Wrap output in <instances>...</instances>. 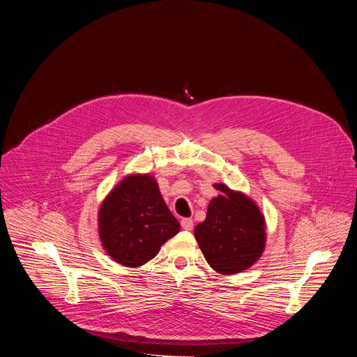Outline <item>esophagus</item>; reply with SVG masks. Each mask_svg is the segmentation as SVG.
Returning <instances> with one entry per match:
<instances>
[{
  "label": "esophagus",
  "instance_id": "34e87169",
  "mask_svg": "<svg viewBox=\"0 0 357 357\" xmlns=\"http://www.w3.org/2000/svg\"><path fill=\"white\" fill-rule=\"evenodd\" d=\"M181 226H182L183 230L190 231V230L193 229V220H192V219H188V218H183V219L181 220Z\"/></svg>",
  "mask_w": 357,
  "mask_h": 357
}]
</instances>
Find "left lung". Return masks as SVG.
<instances>
[{"label":"left lung","instance_id":"left-lung-1","mask_svg":"<svg viewBox=\"0 0 357 357\" xmlns=\"http://www.w3.org/2000/svg\"><path fill=\"white\" fill-rule=\"evenodd\" d=\"M222 195L209 203L205 222L195 227V238L209 266L219 274L243 273L256 263L266 247V219L257 203L225 183Z\"/></svg>","mask_w":357,"mask_h":357}]
</instances>
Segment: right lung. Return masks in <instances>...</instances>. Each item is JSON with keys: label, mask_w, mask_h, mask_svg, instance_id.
Segmentation results:
<instances>
[{"label": "right lung", "mask_w": 357, "mask_h": 357, "mask_svg": "<svg viewBox=\"0 0 357 357\" xmlns=\"http://www.w3.org/2000/svg\"><path fill=\"white\" fill-rule=\"evenodd\" d=\"M179 230L155 178L148 174L121 179L98 209L101 245L124 267H139L154 259Z\"/></svg>", "instance_id": "1"}]
</instances>
